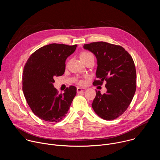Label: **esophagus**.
Masks as SVG:
<instances>
[{
    "instance_id": "esophagus-1",
    "label": "esophagus",
    "mask_w": 160,
    "mask_h": 160,
    "mask_svg": "<svg viewBox=\"0 0 160 160\" xmlns=\"http://www.w3.org/2000/svg\"><path fill=\"white\" fill-rule=\"evenodd\" d=\"M85 90H86L85 88L77 87V93H80V92H83V91H85Z\"/></svg>"
}]
</instances>
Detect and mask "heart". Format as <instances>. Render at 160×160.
I'll return each instance as SVG.
<instances>
[{
	"mask_svg": "<svg viewBox=\"0 0 160 160\" xmlns=\"http://www.w3.org/2000/svg\"><path fill=\"white\" fill-rule=\"evenodd\" d=\"M81 59H84L85 58H90V57H94L93 54L92 53L90 52H83L81 56ZM78 83L80 85H83L85 83V82L83 80H79L78 81Z\"/></svg>",
	"mask_w": 160,
	"mask_h": 160,
	"instance_id": "b5f03b06",
	"label": "heart"
}]
</instances>
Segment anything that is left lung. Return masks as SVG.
Listing matches in <instances>:
<instances>
[{
	"instance_id": "8db88e82",
	"label": "left lung",
	"mask_w": 160,
	"mask_h": 160,
	"mask_svg": "<svg viewBox=\"0 0 160 160\" xmlns=\"http://www.w3.org/2000/svg\"><path fill=\"white\" fill-rule=\"evenodd\" d=\"M83 48L97 59L96 78L94 85H105L106 93L96 91L92 106L105 120L121 116L130 105L136 90V70L132 58L122 46L105 42L84 44Z\"/></svg>"
}]
</instances>
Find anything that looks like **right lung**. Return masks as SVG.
Wrapping results in <instances>:
<instances>
[{
	"instance_id": "add662e5",
	"label": "right lung",
	"mask_w": 160,
	"mask_h": 160,
	"mask_svg": "<svg viewBox=\"0 0 160 160\" xmlns=\"http://www.w3.org/2000/svg\"><path fill=\"white\" fill-rule=\"evenodd\" d=\"M77 47L62 43L45 45L35 51L25 64L22 91L32 111L41 120L58 122L70 109L77 88L70 86L59 94L54 87V77L64 74L66 60Z\"/></svg>"
}]
</instances>
